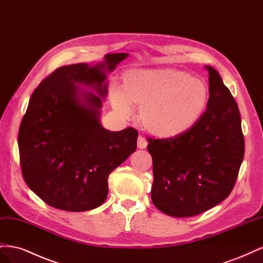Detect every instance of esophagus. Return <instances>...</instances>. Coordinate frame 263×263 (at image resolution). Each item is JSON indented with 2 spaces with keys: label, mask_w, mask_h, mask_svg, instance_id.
<instances>
[{
  "label": "esophagus",
  "mask_w": 263,
  "mask_h": 263,
  "mask_svg": "<svg viewBox=\"0 0 263 263\" xmlns=\"http://www.w3.org/2000/svg\"><path fill=\"white\" fill-rule=\"evenodd\" d=\"M147 145H148L147 140H146L144 137L139 136V137H138V142H137V147H138L139 149H145V148L147 147Z\"/></svg>",
  "instance_id": "obj_1"
}]
</instances>
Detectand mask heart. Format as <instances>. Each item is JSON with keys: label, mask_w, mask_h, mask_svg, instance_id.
Instances as JSON below:
<instances>
[{"label": "heart", "mask_w": 263, "mask_h": 263, "mask_svg": "<svg viewBox=\"0 0 263 263\" xmlns=\"http://www.w3.org/2000/svg\"><path fill=\"white\" fill-rule=\"evenodd\" d=\"M209 86L186 71L174 68L125 71L122 90L110 92L113 107L130 117L139 106L138 121L151 135L171 138L187 132L200 121L208 106Z\"/></svg>", "instance_id": "obj_1"}]
</instances>
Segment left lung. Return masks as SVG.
<instances>
[{
	"mask_svg": "<svg viewBox=\"0 0 263 263\" xmlns=\"http://www.w3.org/2000/svg\"><path fill=\"white\" fill-rule=\"evenodd\" d=\"M209 71L206 110L192 128L168 139H148L153 157L151 200L162 213L190 217L232 192L245 155L238 105L216 69Z\"/></svg>",
	"mask_w": 263,
	"mask_h": 263,
	"instance_id": "1",
	"label": "left lung"
}]
</instances>
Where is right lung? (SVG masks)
Masks as SVG:
<instances>
[{
    "label": "right lung",
    "instance_id": "1",
    "mask_svg": "<svg viewBox=\"0 0 263 263\" xmlns=\"http://www.w3.org/2000/svg\"><path fill=\"white\" fill-rule=\"evenodd\" d=\"M127 57L108 53L103 61L60 67L31 95L18 132L22 173L52 208L84 212L102 205L109 173L137 148L136 129L110 132L101 123L107 72Z\"/></svg>",
    "mask_w": 263,
    "mask_h": 263
}]
</instances>
